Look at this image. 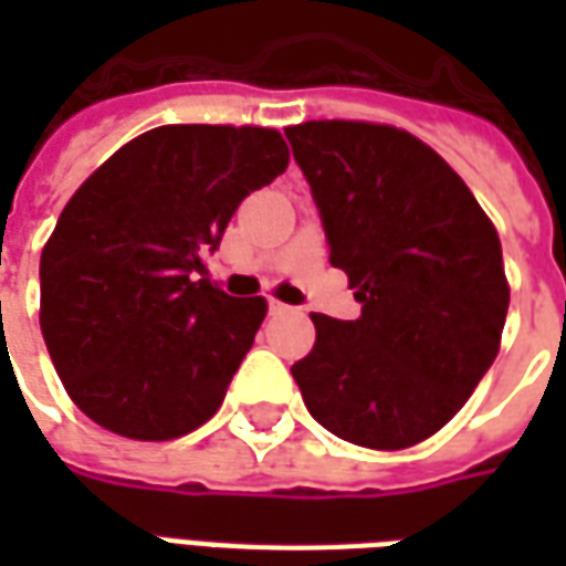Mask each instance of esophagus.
Masks as SVG:
<instances>
[{
	"instance_id": "esophagus-1",
	"label": "esophagus",
	"mask_w": 566,
	"mask_h": 566,
	"mask_svg": "<svg viewBox=\"0 0 566 566\" xmlns=\"http://www.w3.org/2000/svg\"><path fill=\"white\" fill-rule=\"evenodd\" d=\"M284 312H291V306H284L282 300H270V315H284Z\"/></svg>"
}]
</instances>
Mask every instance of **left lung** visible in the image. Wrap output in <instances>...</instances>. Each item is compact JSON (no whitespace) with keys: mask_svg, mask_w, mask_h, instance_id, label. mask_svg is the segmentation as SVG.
Returning a JSON list of instances; mask_svg holds the SVG:
<instances>
[{"mask_svg":"<svg viewBox=\"0 0 566 566\" xmlns=\"http://www.w3.org/2000/svg\"><path fill=\"white\" fill-rule=\"evenodd\" d=\"M284 133L360 303L357 321L312 315L315 345L291 373L331 433L409 449L461 412L497 357L500 235L461 175L406 129L306 120Z\"/></svg>","mask_w":566,"mask_h":566,"instance_id":"left-lung-1","label":"left lung"}]
</instances>
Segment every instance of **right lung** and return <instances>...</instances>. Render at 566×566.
<instances>
[{
    "mask_svg": "<svg viewBox=\"0 0 566 566\" xmlns=\"http://www.w3.org/2000/svg\"><path fill=\"white\" fill-rule=\"evenodd\" d=\"M270 127L172 124L117 148L44 242L48 355L84 416L166 442L206 424L266 318L206 279L239 202L287 169Z\"/></svg>",
    "mask_w": 566,
    "mask_h": 566,
    "instance_id": "right-lung-1",
    "label": "right lung"
}]
</instances>
